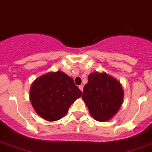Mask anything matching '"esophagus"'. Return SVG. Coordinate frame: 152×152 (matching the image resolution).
I'll use <instances>...</instances> for the list:
<instances>
[{
	"mask_svg": "<svg viewBox=\"0 0 152 152\" xmlns=\"http://www.w3.org/2000/svg\"><path fill=\"white\" fill-rule=\"evenodd\" d=\"M79 88L80 89V91H83V85H80V86H79Z\"/></svg>",
	"mask_w": 152,
	"mask_h": 152,
	"instance_id": "1",
	"label": "esophagus"
}]
</instances>
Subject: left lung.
Returning <instances> with one entry per match:
<instances>
[{"mask_svg":"<svg viewBox=\"0 0 152 152\" xmlns=\"http://www.w3.org/2000/svg\"><path fill=\"white\" fill-rule=\"evenodd\" d=\"M82 98L96 120L106 122L122 105L123 91L120 83L108 74L92 72L84 86Z\"/></svg>","mask_w":152,"mask_h":152,"instance_id":"obj_1","label":"left lung"}]
</instances>
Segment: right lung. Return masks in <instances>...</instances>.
I'll list each match as a JSON object with an SVG mask.
<instances>
[{
  "instance_id": "obj_1",
  "label": "right lung",
  "mask_w": 152,
  "mask_h": 152,
  "mask_svg": "<svg viewBox=\"0 0 152 152\" xmlns=\"http://www.w3.org/2000/svg\"><path fill=\"white\" fill-rule=\"evenodd\" d=\"M29 94L32 105L40 116L48 121H57L65 116L71 104L81 97L82 91L72 78L58 71L37 79Z\"/></svg>"
}]
</instances>
